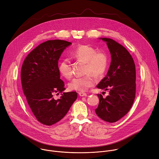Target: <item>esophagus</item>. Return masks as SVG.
<instances>
[{"label":"esophagus","mask_w":159,"mask_h":159,"mask_svg":"<svg viewBox=\"0 0 159 159\" xmlns=\"http://www.w3.org/2000/svg\"><path fill=\"white\" fill-rule=\"evenodd\" d=\"M79 95L80 97H86V96H87V94L86 93H84V92H79Z\"/></svg>","instance_id":"34e87169"}]
</instances>
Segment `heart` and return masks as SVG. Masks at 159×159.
I'll return each instance as SVG.
<instances>
[{
  "mask_svg": "<svg viewBox=\"0 0 159 159\" xmlns=\"http://www.w3.org/2000/svg\"><path fill=\"white\" fill-rule=\"evenodd\" d=\"M70 55L76 60L85 62L84 73L86 75L73 79L69 84L68 88L72 91H85L93 87L97 82L95 75H103L109 66L108 55L103 51H97V48L88 45H80L70 52ZM58 70L61 75L66 79L73 76L71 65L66 58L62 59Z\"/></svg>",
  "mask_w": 159,
  "mask_h": 159,
  "instance_id": "obj_1",
  "label": "heart"
}]
</instances>
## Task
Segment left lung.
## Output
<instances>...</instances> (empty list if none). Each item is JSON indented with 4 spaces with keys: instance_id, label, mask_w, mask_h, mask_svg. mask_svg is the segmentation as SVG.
Listing matches in <instances>:
<instances>
[{
    "instance_id": "left-lung-1",
    "label": "left lung",
    "mask_w": 159,
    "mask_h": 159,
    "mask_svg": "<svg viewBox=\"0 0 159 159\" xmlns=\"http://www.w3.org/2000/svg\"><path fill=\"white\" fill-rule=\"evenodd\" d=\"M111 54V62L107 75L97 86L109 91L103 98L101 94L95 112L102 120L114 123L131 109L135 97V66L132 56L123 46L110 38H103Z\"/></svg>"
}]
</instances>
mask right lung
<instances>
[{
    "mask_svg": "<svg viewBox=\"0 0 159 159\" xmlns=\"http://www.w3.org/2000/svg\"><path fill=\"white\" fill-rule=\"evenodd\" d=\"M71 43L60 39L43 42L27 56L21 69L22 89L29 106L37 120L45 125L64 118L77 98L75 91L63 93L57 100L52 97L66 89L60 79L58 61Z\"/></svg>",
    "mask_w": 159,
    "mask_h": 159,
    "instance_id": "1",
    "label": "right lung"
}]
</instances>
